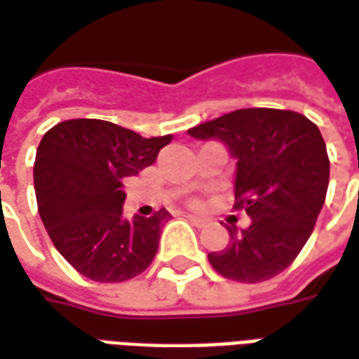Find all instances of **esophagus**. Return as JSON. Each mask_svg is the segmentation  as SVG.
<instances>
[{
	"label": "esophagus",
	"instance_id": "34e87169",
	"mask_svg": "<svg viewBox=\"0 0 359 359\" xmlns=\"http://www.w3.org/2000/svg\"><path fill=\"white\" fill-rule=\"evenodd\" d=\"M184 217H187V219L190 223H194V225H198V227H200V225H204V223H205L204 217H198V215H190V214H188V215H184Z\"/></svg>",
	"mask_w": 359,
	"mask_h": 359
}]
</instances>
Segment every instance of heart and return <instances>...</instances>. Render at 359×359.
I'll return each instance as SVG.
<instances>
[{
    "mask_svg": "<svg viewBox=\"0 0 359 359\" xmlns=\"http://www.w3.org/2000/svg\"><path fill=\"white\" fill-rule=\"evenodd\" d=\"M192 204H196V202H192Z\"/></svg>",
    "mask_w": 359,
    "mask_h": 359,
    "instance_id": "obj_1",
    "label": "heart"
}]
</instances>
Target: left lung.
Wrapping results in <instances>:
<instances>
[{
    "mask_svg": "<svg viewBox=\"0 0 359 359\" xmlns=\"http://www.w3.org/2000/svg\"><path fill=\"white\" fill-rule=\"evenodd\" d=\"M196 140H219L237 159L235 210L247 229L229 227V245L208 260L223 278L257 284L292 264L315 229L330 175L317 124L293 110L239 109L190 128Z\"/></svg>",
    "mask_w": 359,
    "mask_h": 359,
    "instance_id": "left-lung-1",
    "label": "left lung"
}]
</instances>
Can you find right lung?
<instances>
[{
  "label": "right lung",
  "instance_id": "add662e5",
  "mask_svg": "<svg viewBox=\"0 0 359 359\" xmlns=\"http://www.w3.org/2000/svg\"><path fill=\"white\" fill-rule=\"evenodd\" d=\"M171 140L97 118L66 120L44 134L34 159L39 214L57 252L79 274L101 284L126 282L154 262L171 214L161 208L128 222L122 182L154 165Z\"/></svg>",
  "mask_w": 359,
  "mask_h": 359
}]
</instances>
